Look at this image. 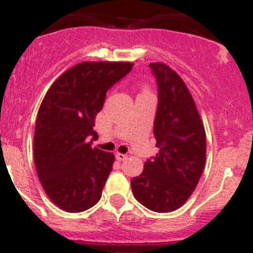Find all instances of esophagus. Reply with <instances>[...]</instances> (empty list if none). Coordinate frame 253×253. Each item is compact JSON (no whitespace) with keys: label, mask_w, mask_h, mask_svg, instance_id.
I'll return each mask as SVG.
<instances>
[{"label":"esophagus","mask_w":253,"mask_h":253,"mask_svg":"<svg viewBox=\"0 0 253 253\" xmlns=\"http://www.w3.org/2000/svg\"><path fill=\"white\" fill-rule=\"evenodd\" d=\"M127 158H128V156H127L126 154H120V152L116 154V159H117L118 161H126Z\"/></svg>","instance_id":"obj_1"}]
</instances>
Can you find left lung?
Returning <instances> with one entry per match:
<instances>
[{
    "mask_svg": "<svg viewBox=\"0 0 253 253\" xmlns=\"http://www.w3.org/2000/svg\"><path fill=\"white\" fill-rule=\"evenodd\" d=\"M158 84L154 136L159 152L131 180L132 193L147 209L168 213L192 195L206 164V131L183 79L163 63L150 64Z\"/></svg>",
    "mask_w": 253,
    "mask_h": 253,
    "instance_id": "obj_1",
    "label": "left lung"
}]
</instances>
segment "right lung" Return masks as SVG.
I'll return each mask as SVG.
<instances>
[{"label":"right lung","mask_w":253,"mask_h":253,"mask_svg":"<svg viewBox=\"0 0 253 253\" xmlns=\"http://www.w3.org/2000/svg\"><path fill=\"white\" fill-rule=\"evenodd\" d=\"M132 67L125 61H84L59 77L42 99L34 160L45 193L63 211H87L101 199L115 156L92 147L98 137L94 120L107 90Z\"/></svg>","instance_id":"1"}]
</instances>
